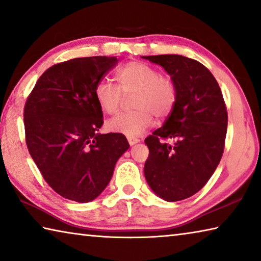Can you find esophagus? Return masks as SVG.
Masks as SVG:
<instances>
[{"label":"esophagus","mask_w":261,"mask_h":261,"mask_svg":"<svg viewBox=\"0 0 261 261\" xmlns=\"http://www.w3.org/2000/svg\"><path fill=\"white\" fill-rule=\"evenodd\" d=\"M127 141H129V144L131 145H136V144H138L139 141H140V139H138V138H136V137H127Z\"/></svg>","instance_id":"obj_1"}]
</instances>
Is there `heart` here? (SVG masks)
Segmentation results:
<instances>
[{
	"instance_id": "1",
	"label": "heart",
	"mask_w": 261,
	"mask_h": 261,
	"mask_svg": "<svg viewBox=\"0 0 261 261\" xmlns=\"http://www.w3.org/2000/svg\"><path fill=\"white\" fill-rule=\"evenodd\" d=\"M118 86L106 79L96 83L94 98L102 112L116 114L121 107L122 92H135L136 110L115 116L107 123V127L126 137H139L151 127L153 114L165 117L173 109L176 101V88L170 79L161 77L160 72L143 62H130L116 70Z\"/></svg>"
}]
</instances>
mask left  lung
Instances as JSON below:
<instances>
[{
	"mask_svg": "<svg viewBox=\"0 0 261 261\" xmlns=\"http://www.w3.org/2000/svg\"><path fill=\"white\" fill-rule=\"evenodd\" d=\"M159 64L176 88V101L161 127L145 139L144 174L166 201L193 196L208 182L223 154L228 114L220 86L200 62L182 55L141 56ZM170 138L174 145L161 141Z\"/></svg>",
	"mask_w": 261,
	"mask_h": 261,
	"instance_id": "obj_1",
	"label": "left lung"
}]
</instances>
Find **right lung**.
Listing matches in <instances>:
<instances>
[{
    "label": "right lung",
    "mask_w": 261,
    "mask_h": 261,
    "mask_svg": "<svg viewBox=\"0 0 261 261\" xmlns=\"http://www.w3.org/2000/svg\"><path fill=\"white\" fill-rule=\"evenodd\" d=\"M117 62L115 56H92L53 65L25 103L29 152L48 185L65 199L99 197L130 147L121 134H99L103 114L94 87Z\"/></svg>",
    "instance_id": "add662e5"
}]
</instances>
